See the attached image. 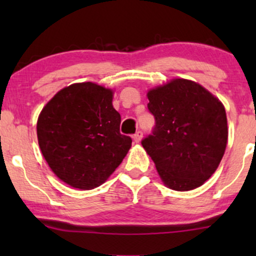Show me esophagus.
Returning a JSON list of instances; mask_svg holds the SVG:
<instances>
[{
  "label": "esophagus",
  "instance_id": "34e87169",
  "mask_svg": "<svg viewBox=\"0 0 256 256\" xmlns=\"http://www.w3.org/2000/svg\"><path fill=\"white\" fill-rule=\"evenodd\" d=\"M142 136H143V132L140 131V130H138L136 134H134V140L136 143H138V142H140V140H142Z\"/></svg>",
  "mask_w": 256,
  "mask_h": 256
}]
</instances>
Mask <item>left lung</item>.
Masks as SVG:
<instances>
[{"mask_svg":"<svg viewBox=\"0 0 256 256\" xmlns=\"http://www.w3.org/2000/svg\"><path fill=\"white\" fill-rule=\"evenodd\" d=\"M154 116L142 146L161 179L177 192L201 186L218 168L228 143V119L218 98L195 82L174 79L148 92Z\"/></svg>","mask_w":256,"mask_h":256,"instance_id":"1","label":"left lung"}]
</instances>
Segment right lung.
I'll list each match as a JSON object with an SVG mask.
<instances>
[{
    "label": "right lung",
    "instance_id": "right-lung-1",
    "mask_svg": "<svg viewBox=\"0 0 256 256\" xmlns=\"http://www.w3.org/2000/svg\"><path fill=\"white\" fill-rule=\"evenodd\" d=\"M112 100L113 91L86 82L60 90L40 112V152L52 171L73 188L90 190L104 183L131 148Z\"/></svg>",
    "mask_w": 256,
    "mask_h": 256
}]
</instances>
